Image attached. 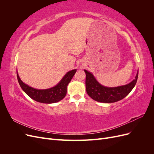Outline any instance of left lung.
<instances>
[{"mask_svg":"<svg viewBox=\"0 0 154 154\" xmlns=\"http://www.w3.org/2000/svg\"><path fill=\"white\" fill-rule=\"evenodd\" d=\"M86 74L85 85L88 95L92 99L102 103H114L123 99L136 85L138 72L135 80L127 85L117 87H106L100 85L92 74L84 70Z\"/></svg>","mask_w":154,"mask_h":154,"instance_id":"8db88e82","label":"left lung"}]
</instances>
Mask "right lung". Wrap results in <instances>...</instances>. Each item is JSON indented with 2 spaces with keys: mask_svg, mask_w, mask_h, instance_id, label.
Wrapping results in <instances>:
<instances>
[{
  "mask_svg": "<svg viewBox=\"0 0 154 154\" xmlns=\"http://www.w3.org/2000/svg\"><path fill=\"white\" fill-rule=\"evenodd\" d=\"M76 72V69L69 71L63 76L62 80L60 81L57 85L48 89L38 90L32 88L23 83L18 76L17 71V79L19 85L26 94L31 98L36 101L43 103H53L62 100L66 96L67 93V85L71 82V79Z\"/></svg>",
  "mask_w": 154,
  "mask_h": 154,
  "instance_id": "1",
  "label": "right lung"
}]
</instances>
